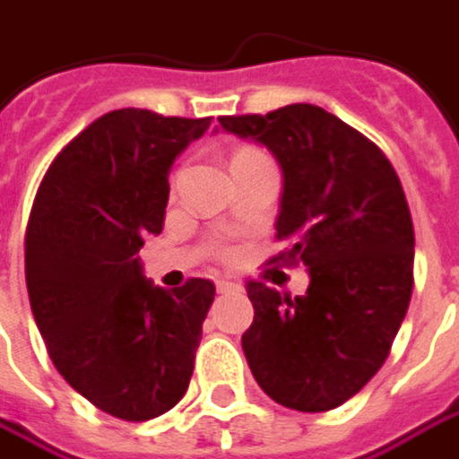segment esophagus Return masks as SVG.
Wrapping results in <instances>:
<instances>
[{"instance_id":"obj_1","label":"esophagus","mask_w":459,"mask_h":459,"mask_svg":"<svg viewBox=\"0 0 459 459\" xmlns=\"http://www.w3.org/2000/svg\"><path fill=\"white\" fill-rule=\"evenodd\" d=\"M233 290H241V285L230 283V281H218V293H233Z\"/></svg>"}]
</instances>
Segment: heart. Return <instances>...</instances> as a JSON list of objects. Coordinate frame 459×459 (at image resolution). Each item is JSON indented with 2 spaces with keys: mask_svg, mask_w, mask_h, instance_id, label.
Here are the masks:
<instances>
[{
  "mask_svg": "<svg viewBox=\"0 0 459 459\" xmlns=\"http://www.w3.org/2000/svg\"><path fill=\"white\" fill-rule=\"evenodd\" d=\"M241 152H249V150H241ZM241 152H236V155H241ZM215 255L226 256L229 255V249H226V247H218V249H215Z\"/></svg>",
  "mask_w": 459,
  "mask_h": 459,
  "instance_id": "1",
  "label": "heart"
}]
</instances>
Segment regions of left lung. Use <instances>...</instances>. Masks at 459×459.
<instances>
[{
    "label": "left lung",
    "instance_id": "left-lung-1",
    "mask_svg": "<svg viewBox=\"0 0 459 459\" xmlns=\"http://www.w3.org/2000/svg\"><path fill=\"white\" fill-rule=\"evenodd\" d=\"M283 169L278 241L267 264H307L290 299L247 281L255 322L241 337L256 385L301 413L351 400L387 361L413 293L416 233L387 155L335 114L293 103L218 119Z\"/></svg>",
    "mask_w": 459,
    "mask_h": 459
}]
</instances>
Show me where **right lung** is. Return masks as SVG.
I'll use <instances>...</instances> for the list:
<instances>
[{
  "mask_svg": "<svg viewBox=\"0 0 459 459\" xmlns=\"http://www.w3.org/2000/svg\"><path fill=\"white\" fill-rule=\"evenodd\" d=\"M212 117H98L56 152L25 229V283L46 351L98 411L150 420L184 397L215 299L207 278L163 290L140 256L163 230L169 169Z\"/></svg>",
  "mask_w": 459,
  "mask_h": 459,
  "instance_id": "obj_1",
  "label": "right lung"
}]
</instances>
